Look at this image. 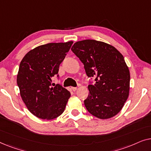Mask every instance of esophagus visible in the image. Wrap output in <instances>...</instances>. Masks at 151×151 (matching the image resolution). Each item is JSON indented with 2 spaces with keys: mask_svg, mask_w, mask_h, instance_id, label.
Returning <instances> with one entry per match:
<instances>
[{
  "mask_svg": "<svg viewBox=\"0 0 151 151\" xmlns=\"http://www.w3.org/2000/svg\"><path fill=\"white\" fill-rule=\"evenodd\" d=\"M71 89L73 91H76L78 89V88L77 87H71Z\"/></svg>",
  "mask_w": 151,
  "mask_h": 151,
  "instance_id": "34e87169",
  "label": "esophagus"
}]
</instances>
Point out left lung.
<instances>
[{
  "instance_id": "obj_1",
  "label": "left lung",
  "mask_w": 151,
  "mask_h": 151,
  "mask_svg": "<svg viewBox=\"0 0 151 151\" xmlns=\"http://www.w3.org/2000/svg\"><path fill=\"white\" fill-rule=\"evenodd\" d=\"M71 51L83 63L88 77L96 78V83L88 86L86 109L100 119L116 115L129 95L130 72L123 55L112 45L95 40L76 42Z\"/></svg>"
}]
</instances>
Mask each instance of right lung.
Here are the masks:
<instances>
[{
	"mask_svg": "<svg viewBox=\"0 0 151 151\" xmlns=\"http://www.w3.org/2000/svg\"><path fill=\"white\" fill-rule=\"evenodd\" d=\"M73 42L40 45L20 62L17 75L20 96L28 110L39 118L55 119L65 111L71 93L59 84L53 87L51 82L55 76L58 77L59 66Z\"/></svg>",
	"mask_w": 151,
	"mask_h": 151,
	"instance_id": "obj_1",
	"label": "right lung"
}]
</instances>
